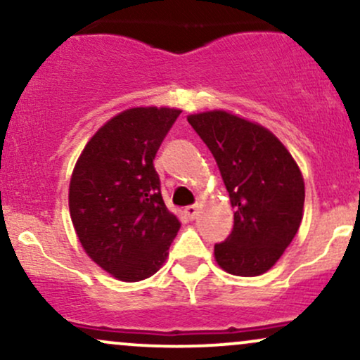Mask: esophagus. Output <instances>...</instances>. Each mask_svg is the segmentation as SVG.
I'll use <instances>...</instances> for the list:
<instances>
[{
  "label": "esophagus",
  "mask_w": 360,
  "mask_h": 360,
  "mask_svg": "<svg viewBox=\"0 0 360 360\" xmlns=\"http://www.w3.org/2000/svg\"><path fill=\"white\" fill-rule=\"evenodd\" d=\"M184 213H186V217L191 218V220H194V218H196V214H198V206H196V205L186 206V208H184Z\"/></svg>",
  "instance_id": "esophagus-1"
}]
</instances>
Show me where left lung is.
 <instances>
[{
    "label": "left lung",
    "instance_id": "obj_1",
    "mask_svg": "<svg viewBox=\"0 0 360 360\" xmlns=\"http://www.w3.org/2000/svg\"><path fill=\"white\" fill-rule=\"evenodd\" d=\"M188 122L212 150L233 208V230L214 245V260L229 274H264L303 220L301 169L269 128L232 111H201Z\"/></svg>",
    "mask_w": 360,
    "mask_h": 360
}]
</instances>
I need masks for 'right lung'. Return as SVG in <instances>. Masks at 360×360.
<instances>
[{
  "label": "right lung",
  "instance_id": "add662e5",
  "mask_svg": "<svg viewBox=\"0 0 360 360\" xmlns=\"http://www.w3.org/2000/svg\"><path fill=\"white\" fill-rule=\"evenodd\" d=\"M181 110L135 106L98 128L77 157L69 213L82 249L123 283L154 276L181 221L160 194L154 159Z\"/></svg>",
  "mask_w": 360,
  "mask_h": 360
}]
</instances>
